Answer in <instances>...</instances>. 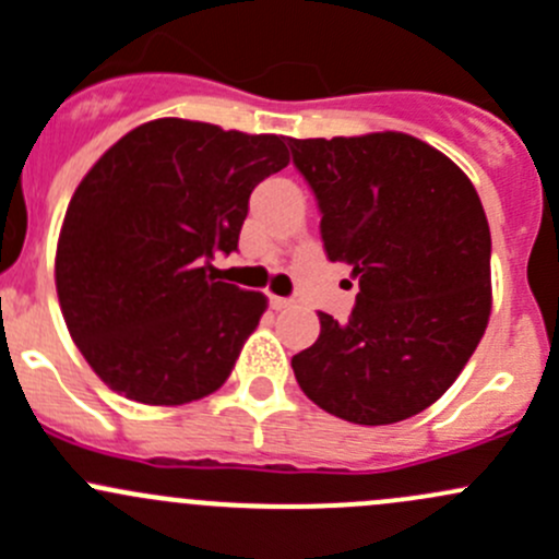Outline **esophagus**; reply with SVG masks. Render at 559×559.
Instances as JSON below:
<instances>
[{
    "label": "esophagus",
    "instance_id": "esophagus-1",
    "mask_svg": "<svg viewBox=\"0 0 559 559\" xmlns=\"http://www.w3.org/2000/svg\"><path fill=\"white\" fill-rule=\"evenodd\" d=\"M267 300H270V308H273V311H284V308H289V306H292V300H289V297L270 295Z\"/></svg>",
    "mask_w": 559,
    "mask_h": 559
}]
</instances>
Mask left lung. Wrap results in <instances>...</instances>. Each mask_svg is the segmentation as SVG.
I'll return each instance as SVG.
<instances>
[{
	"instance_id": "8db88e82",
	"label": "left lung",
	"mask_w": 559,
	"mask_h": 559,
	"mask_svg": "<svg viewBox=\"0 0 559 559\" xmlns=\"http://www.w3.org/2000/svg\"><path fill=\"white\" fill-rule=\"evenodd\" d=\"M319 205L330 262L352 264L348 321L292 357L297 384L326 414L394 425L436 403L487 330L492 238L467 175L403 132L292 140Z\"/></svg>"
}]
</instances>
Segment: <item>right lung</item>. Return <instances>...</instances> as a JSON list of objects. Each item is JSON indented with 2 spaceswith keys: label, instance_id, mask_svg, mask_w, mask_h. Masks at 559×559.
<instances>
[{
  "label": "right lung",
  "instance_id": "add662e5",
  "mask_svg": "<svg viewBox=\"0 0 559 559\" xmlns=\"http://www.w3.org/2000/svg\"><path fill=\"white\" fill-rule=\"evenodd\" d=\"M286 165L278 134L159 118L88 170L61 227L56 292L107 386L180 405L227 381L267 300L213 278L211 259L238 251L248 197Z\"/></svg>",
  "mask_w": 559,
  "mask_h": 559
}]
</instances>
